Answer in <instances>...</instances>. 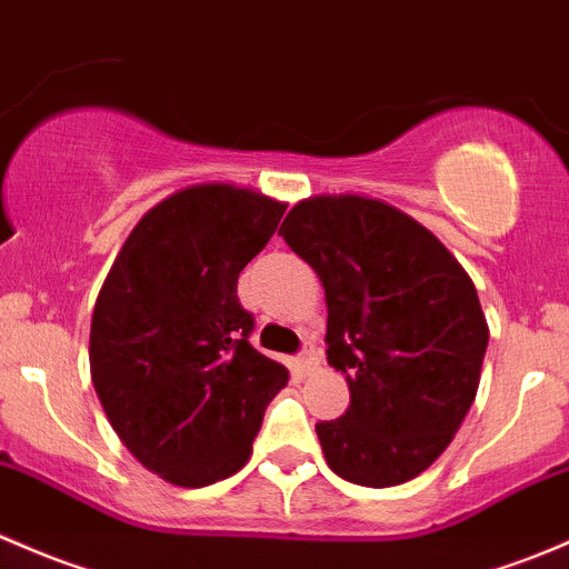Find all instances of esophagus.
Returning <instances> with one entry per match:
<instances>
[{
  "mask_svg": "<svg viewBox=\"0 0 569 569\" xmlns=\"http://www.w3.org/2000/svg\"><path fill=\"white\" fill-rule=\"evenodd\" d=\"M300 365L305 373H310V370L319 368V351H316L313 343H308L305 349L300 351Z\"/></svg>",
  "mask_w": 569,
  "mask_h": 569,
  "instance_id": "obj_1",
  "label": "esophagus"
}]
</instances>
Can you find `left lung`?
Wrapping results in <instances>:
<instances>
[{
	"mask_svg": "<svg viewBox=\"0 0 569 569\" xmlns=\"http://www.w3.org/2000/svg\"><path fill=\"white\" fill-rule=\"evenodd\" d=\"M327 295V360L351 403L319 422L338 477L390 488L428 469L480 387L488 325L475 283L426 226L368 196H310L278 231Z\"/></svg>",
	"mask_w": 569,
	"mask_h": 569,
	"instance_id": "left-lung-1",
	"label": "left lung"
}]
</instances>
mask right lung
<instances>
[{
    "label": "right lung",
    "mask_w": 569,
    "mask_h": 569,
    "mask_svg": "<svg viewBox=\"0 0 569 569\" xmlns=\"http://www.w3.org/2000/svg\"><path fill=\"white\" fill-rule=\"evenodd\" d=\"M286 204L237 184H190L136 223L100 289L92 385L111 428L171 486L204 488L248 463L289 370L250 346L237 280Z\"/></svg>",
    "instance_id": "obj_1"
}]
</instances>
